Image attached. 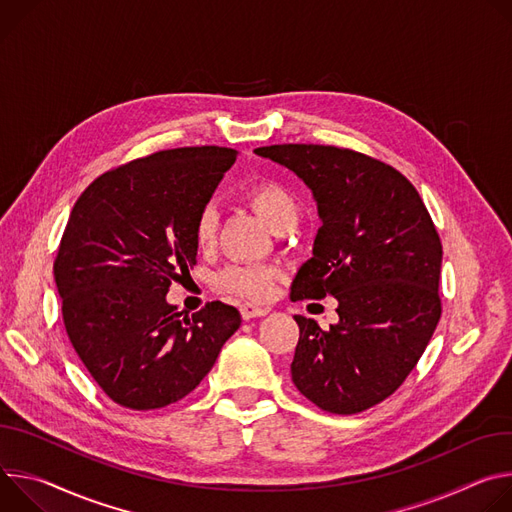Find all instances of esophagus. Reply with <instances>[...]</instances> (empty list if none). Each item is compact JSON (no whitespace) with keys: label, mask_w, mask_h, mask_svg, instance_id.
<instances>
[{"label":"esophagus","mask_w":512,"mask_h":512,"mask_svg":"<svg viewBox=\"0 0 512 512\" xmlns=\"http://www.w3.org/2000/svg\"><path fill=\"white\" fill-rule=\"evenodd\" d=\"M242 311V317L244 319H254V317H262L268 313V307H260V305H254V303H244L240 307Z\"/></svg>","instance_id":"1"}]
</instances>
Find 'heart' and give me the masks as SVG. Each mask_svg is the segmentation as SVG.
<instances>
[{"label": "heart", "mask_w": 512, "mask_h": 512, "mask_svg": "<svg viewBox=\"0 0 512 512\" xmlns=\"http://www.w3.org/2000/svg\"><path fill=\"white\" fill-rule=\"evenodd\" d=\"M250 207L272 227L274 232H282L295 225L297 203L287 187L276 181H260L252 185L246 193ZM217 232V209L207 203L193 227V236L199 248H209ZM276 272L262 264H232L219 274V285L238 297L244 299H268L274 289Z\"/></svg>", "instance_id": "heart-1"}]
</instances>
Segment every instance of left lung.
Returning <instances> with one entry per match:
<instances>
[{
    "mask_svg": "<svg viewBox=\"0 0 512 512\" xmlns=\"http://www.w3.org/2000/svg\"><path fill=\"white\" fill-rule=\"evenodd\" d=\"M254 152L301 177L323 221L291 299L339 303L327 331L295 315L293 382L327 413H362L405 382L441 317L435 223L413 183L368 154L321 144Z\"/></svg>",
    "mask_w": 512,
    "mask_h": 512,
    "instance_id": "8db88e82",
    "label": "left lung"
}]
</instances>
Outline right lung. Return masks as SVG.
Instances as JSON below:
<instances>
[{
    "label": "right lung",
    "instance_id": "obj_1",
    "mask_svg": "<svg viewBox=\"0 0 512 512\" xmlns=\"http://www.w3.org/2000/svg\"><path fill=\"white\" fill-rule=\"evenodd\" d=\"M236 156L158 150L99 175L71 211L54 280L71 344L113 403L150 411L185 399L242 323L221 301L193 315L166 303L195 264V219Z\"/></svg>",
    "mask_w": 512,
    "mask_h": 512
}]
</instances>
